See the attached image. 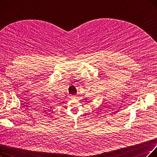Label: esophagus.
<instances>
[{
  "label": "esophagus",
  "mask_w": 157,
  "mask_h": 157,
  "mask_svg": "<svg viewBox=\"0 0 157 157\" xmlns=\"http://www.w3.org/2000/svg\"><path fill=\"white\" fill-rule=\"evenodd\" d=\"M70 98H77V96H76V95H72V96L70 97Z\"/></svg>",
  "instance_id": "esophagus-1"
}]
</instances>
